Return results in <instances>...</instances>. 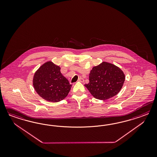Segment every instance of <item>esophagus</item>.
Segmentation results:
<instances>
[{"mask_svg":"<svg viewBox=\"0 0 157 157\" xmlns=\"http://www.w3.org/2000/svg\"><path fill=\"white\" fill-rule=\"evenodd\" d=\"M78 82H84V79L82 78H80L78 79Z\"/></svg>","mask_w":157,"mask_h":157,"instance_id":"34e87169","label":"esophagus"}]
</instances>
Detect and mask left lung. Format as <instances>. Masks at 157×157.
I'll list each match as a JSON object with an SVG mask.
<instances>
[{"label": "left lung", "instance_id": "1", "mask_svg": "<svg viewBox=\"0 0 157 157\" xmlns=\"http://www.w3.org/2000/svg\"><path fill=\"white\" fill-rule=\"evenodd\" d=\"M125 81V75L119 67L102 62L94 67L89 75V83L85 86L94 98L106 100L117 94Z\"/></svg>", "mask_w": 157, "mask_h": 157}]
</instances>
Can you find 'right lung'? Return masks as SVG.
<instances>
[{
    "instance_id": "1",
    "label": "right lung",
    "mask_w": 157,
    "mask_h": 157,
    "mask_svg": "<svg viewBox=\"0 0 157 157\" xmlns=\"http://www.w3.org/2000/svg\"><path fill=\"white\" fill-rule=\"evenodd\" d=\"M33 83L38 95L53 102L64 99L72 86L60 72V68L51 62L39 68L34 74Z\"/></svg>"
}]
</instances>
